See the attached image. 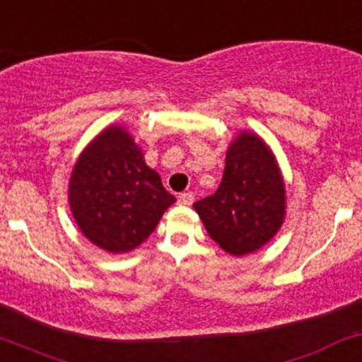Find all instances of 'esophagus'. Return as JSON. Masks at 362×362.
<instances>
[{"label": "esophagus", "instance_id": "esophagus-1", "mask_svg": "<svg viewBox=\"0 0 362 362\" xmlns=\"http://www.w3.org/2000/svg\"><path fill=\"white\" fill-rule=\"evenodd\" d=\"M178 202H180V204H185V206L192 204V202H194L192 192H184V194H180V196H178Z\"/></svg>", "mask_w": 362, "mask_h": 362}]
</instances>
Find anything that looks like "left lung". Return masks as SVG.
I'll use <instances>...</instances> for the list:
<instances>
[{
    "instance_id": "8db88e82",
    "label": "left lung",
    "mask_w": 362,
    "mask_h": 362,
    "mask_svg": "<svg viewBox=\"0 0 362 362\" xmlns=\"http://www.w3.org/2000/svg\"><path fill=\"white\" fill-rule=\"evenodd\" d=\"M209 237L232 256L256 252L285 220V184L275 154L256 134L240 132L226 151L213 196L194 202Z\"/></svg>"
}]
</instances>
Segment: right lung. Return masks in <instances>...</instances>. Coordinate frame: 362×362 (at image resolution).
Returning <instances> with one entry per match:
<instances>
[{"label": "right lung", "mask_w": 362, "mask_h": 362, "mask_svg": "<svg viewBox=\"0 0 362 362\" xmlns=\"http://www.w3.org/2000/svg\"><path fill=\"white\" fill-rule=\"evenodd\" d=\"M69 201L86 239L103 251L122 254L148 239L177 199L146 165L129 130L110 125L74 165Z\"/></svg>", "instance_id": "add662e5"}]
</instances>
